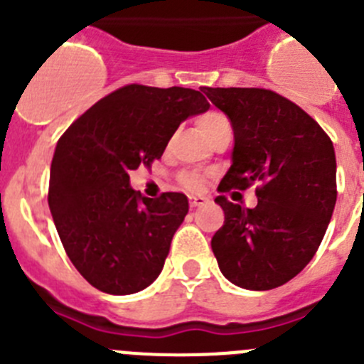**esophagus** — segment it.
Masks as SVG:
<instances>
[{"mask_svg": "<svg viewBox=\"0 0 364 364\" xmlns=\"http://www.w3.org/2000/svg\"><path fill=\"white\" fill-rule=\"evenodd\" d=\"M206 203H210V199L203 198V196H192V198H190V206H192V208H199V206L206 205Z\"/></svg>", "mask_w": 364, "mask_h": 364, "instance_id": "1", "label": "esophagus"}]
</instances>
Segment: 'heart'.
Instances as JSON below:
<instances>
[{"mask_svg": "<svg viewBox=\"0 0 364 364\" xmlns=\"http://www.w3.org/2000/svg\"><path fill=\"white\" fill-rule=\"evenodd\" d=\"M230 124L228 118L224 117V114L217 113V111H208V113L201 114L198 120V127L201 131V134L205 136L206 140H208L210 136L220 129L223 125ZM181 185L188 190H201L203 188V179L196 174H183L181 176Z\"/></svg>", "mask_w": 364, "mask_h": 364, "instance_id": "1", "label": "heart"}]
</instances>
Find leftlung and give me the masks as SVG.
Instances as JSON below:
<instances>
[{"instance_id":"8db88e82","label":"left lung","mask_w":364,"mask_h":364,"mask_svg":"<svg viewBox=\"0 0 364 364\" xmlns=\"http://www.w3.org/2000/svg\"><path fill=\"white\" fill-rule=\"evenodd\" d=\"M230 118L232 166L219 190L257 183L259 203L244 208L224 196L223 228L212 237L219 269L232 284L269 291L296 277L323 240L336 206L331 138L301 107L259 87H201Z\"/></svg>"}]
</instances>
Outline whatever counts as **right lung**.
I'll use <instances>...</instances> for the list:
<instances>
[{"label": "right lung", "mask_w": 364, "mask_h": 364, "mask_svg": "<svg viewBox=\"0 0 364 364\" xmlns=\"http://www.w3.org/2000/svg\"><path fill=\"white\" fill-rule=\"evenodd\" d=\"M208 107L201 91L131 84L98 100L57 141L50 212L73 266L102 293H138L161 273L188 199L141 198L129 172L161 158L179 124Z\"/></svg>", "instance_id": "obj_1"}]
</instances>
